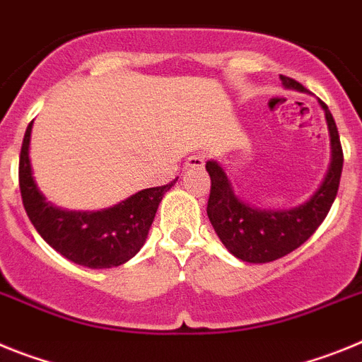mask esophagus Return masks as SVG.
Instances as JSON below:
<instances>
[{"instance_id": "1", "label": "esophagus", "mask_w": 362, "mask_h": 362, "mask_svg": "<svg viewBox=\"0 0 362 362\" xmlns=\"http://www.w3.org/2000/svg\"><path fill=\"white\" fill-rule=\"evenodd\" d=\"M204 155H193L187 158V162H185V169H200L204 168Z\"/></svg>"}]
</instances>
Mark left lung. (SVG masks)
Listing matches in <instances>:
<instances>
[{
    "label": "left lung",
    "mask_w": 362,
    "mask_h": 362,
    "mask_svg": "<svg viewBox=\"0 0 362 362\" xmlns=\"http://www.w3.org/2000/svg\"><path fill=\"white\" fill-rule=\"evenodd\" d=\"M284 89L308 93L298 81L281 76ZM329 133V165L315 193L298 206L288 209H260L242 200L233 189L228 173L215 160H207L206 171L211 177L207 216L226 250L250 264L281 259L315 233L337 197L342 173V147L339 131L328 105L319 100Z\"/></svg>",
    "instance_id": "obj_1"
}]
</instances>
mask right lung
I'll return each mask as SVG.
<instances>
[{
    "label": "right lung",
    "instance_id": "1",
    "mask_svg": "<svg viewBox=\"0 0 362 362\" xmlns=\"http://www.w3.org/2000/svg\"><path fill=\"white\" fill-rule=\"evenodd\" d=\"M33 122L25 131L20 155V189L25 211L43 240L71 262L90 269L116 268L146 244L163 194L175 182L149 187L100 211H69L47 200L30 163Z\"/></svg>",
    "mask_w": 362,
    "mask_h": 362
}]
</instances>
